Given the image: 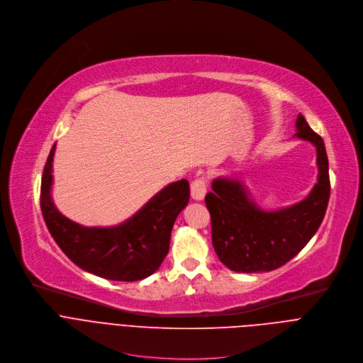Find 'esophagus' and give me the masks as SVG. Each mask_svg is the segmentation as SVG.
<instances>
[{"mask_svg":"<svg viewBox=\"0 0 363 363\" xmlns=\"http://www.w3.org/2000/svg\"><path fill=\"white\" fill-rule=\"evenodd\" d=\"M206 191H207V184L203 177L196 179L190 186V194H191V199L194 200H203L206 196Z\"/></svg>","mask_w":363,"mask_h":363,"instance_id":"1","label":"esophagus"}]
</instances>
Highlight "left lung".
I'll return each instance as SVG.
<instances>
[{
    "instance_id": "obj_1",
    "label": "left lung",
    "mask_w": 363,
    "mask_h": 363,
    "mask_svg": "<svg viewBox=\"0 0 363 363\" xmlns=\"http://www.w3.org/2000/svg\"><path fill=\"white\" fill-rule=\"evenodd\" d=\"M296 137L316 147L318 183L309 196L274 211L260 208L238 179L217 177L206 194L211 217V242L220 262L233 272L274 270L294 259L318 232L329 201L330 180L325 143L302 114Z\"/></svg>"
}]
</instances>
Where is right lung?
<instances>
[{
    "label": "right lung",
    "instance_id": "right-lung-1",
    "mask_svg": "<svg viewBox=\"0 0 363 363\" xmlns=\"http://www.w3.org/2000/svg\"><path fill=\"white\" fill-rule=\"evenodd\" d=\"M52 146L41 179L40 204L48 232L65 256L96 276L135 281L153 274L169 253L170 235L190 197L189 182L170 183L124 223L86 228L62 216L51 197Z\"/></svg>",
    "mask_w": 363,
    "mask_h": 363
}]
</instances>
